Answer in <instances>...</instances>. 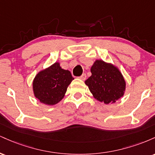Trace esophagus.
Segmentation results:
<instances>
[{
	"mask_svg": "<svg viewBox=\"0 0 155 155\" xmlns=\"http://www.w3.org/2000/svg\"><path fill=\"white\" fill-rule=\"evenodd\" d=\"M79 78L81 80H85V79H86V78H87V76H86V74H83L82 75H81V76H79Z\"/></svg>",
	"mask_w": 155,
	"mask_h": 155,
	"instance_id": "34e87169",
	"label": "esophagus"
}]
</instances>
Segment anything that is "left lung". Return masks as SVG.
<instances>
[{
  "instance_id": "obj_1",
  "label": "left lung",
  "mask_w": 155,
  "mask_h": 155,
  "mask_svg": "<svg viewBox=\"0 0 155 155\" xmlns=\"http://www.w3.org/2000/svg\"><path fill=\"white\" fill-rule=\"evenodd\" d=\"M90 71L92 75L85 84L96 100L105 104H114L124 95L125 80L115 65L97 60Z\"/></svg>"
}]
</instances>
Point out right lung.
<instances>
[{
  "instance_id": "right-lung-1",
  "label": "right lung",
  "mask_w": 155,
  "mask_h": 155,
  "mask_svg": "<svg viewBox=\"0 0 155 155\" xmlns=\"http://www.w3.org/2000/svg\"><path fill=\"white\" fill-rule=\"evenodd\" d=\"M74 79L69 71L62 68L59 63H54L35 76L33 93L42 104L55 105L63 98L68 87Z\"/></svg>"
}]
</instances>
